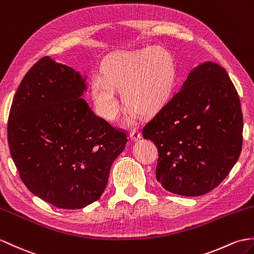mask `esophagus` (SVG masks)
I'll list each match as a JSON object with an SVG mask.
<instances>
[{
    "mask_svg": "<svg viewBox=\"0 0 254 254\" xmlns=\"http://www.w3.org/2000/svg\"><path fill=\"white\" fill-rule=\"evenodd\" d=\"M129 136H131L133 140H138L140 138V133L136 128H132L131 132H129Z\"/></svg>",
    "mask_w": 254,
    "mask_h": 254,
    "instance_id": "obj_1",
    "label": "esophagus"
}]
</instances>
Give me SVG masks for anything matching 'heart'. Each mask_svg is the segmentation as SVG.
I'll use <instances>...</instances> for the list:
<instances>
[{
    "label": "heart",
    "instance_id": "b5f03b06",
    "mask_svg": "<svg viewBox=\"0 0 254 254\" xmlns=\"http://www.w3.org/2000/svg\"><path fill=\"white\" fill-rule=\"evenodd\" d=\"M175 80L174 58L163 47L122 53L106 62L103 78H94L93 102L100 117L107 121L116 120L120 111L116 88L127 108L140 116H150L168 102Z\"/></svg>",
    "mask_w": 254,
    "mask_h": 254
}]
</instances>
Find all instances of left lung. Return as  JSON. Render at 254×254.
<instances>
[{
	"instance_id": "1",
	"label": "left lung",
	"mask_w": 254,
	"mask_h": 254,
	"mask_svg": "<svg viewBox=\"0 0 254 254\" xmlns=\"http://www.w3.org/2000/svg\"><path fill=\"white\" fill-rule=\"evenodd\" d=\"M240 99L226 70L204 63L143 127L158 149L156 179L164 190L201 196L225 180L243 147Z\"/></svg>"
}]
</instances>
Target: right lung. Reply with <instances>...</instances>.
<instances>
[{
  "mask_svg": "<svg viewBox=\"0 0 254 254\" xmlns=\"http://www.w3.org/2000/svg\"><path fill=\"white\" fill-rule=\"evenodd\" d=\"M85 80L43 57L23 76L11 104L7 139L23 184L60 209H82L107 185L127 132L93 113Z\"/></svg>",
  "mask_w": 254,
  "mask_h": 254,
  "instance_id": "obj_1",
  "label": "right lung"
}]
</instances>
